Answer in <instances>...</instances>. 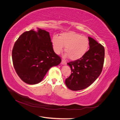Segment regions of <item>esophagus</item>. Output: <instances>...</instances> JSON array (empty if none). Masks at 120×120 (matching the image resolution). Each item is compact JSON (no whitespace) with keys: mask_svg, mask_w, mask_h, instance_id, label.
<instances>
[{"mask_svg":"<svg viewBox=\"0 0 120 120\" xmlns=\"http://www.w3.org/2000/svg\"><path fill=\"white\" fill-rule=\"evenodd\" d=\"M61 64H67V61L64 60H61Z\"/></svg>","mask_w":120,"mask_h":120,"instance_id":"esophagus-1","label":"esophagus"}]
</instances>
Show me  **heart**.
<instances>
[{
	"label": "heart",
	"mask_w": 120,
	"mask_h": 120,
	"mask_svg": "<svg viewBox=\"0 0 120 120\" xmlns=\"http://www.w3.org/2000/svg\"><path fill=\"white\" fill-rule=\"evenodd\" d=\"M52 42L56 54L62 52L64 46V50L67 52L65 55L68 56L71 60H78L84 56L90 45L88 38L74 31L64 32L60 37L54 35Z\"/></svg>",
	"instance_id": "heart-1"
}]
</instances>
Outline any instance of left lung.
I'll use <instances>...</instances> for the list:
<instances>
[{
	"instance_id": "8db88e82",
	"label": "left lung",
	"mask_w": 120,
	"mask_h": 120,
	"mask_svg": "<svg viewBox=\"0 0 120 120\" xmlns=\"http://www.w3.org/2000/svg\"><path fill=\"white\" fill-rule=\"evenodd\" d=\"M90 49L79 59L67 64L71 69V75L65 83L72 90L85 89L96 81L103 70L105 57L104 47L95 39L88 37Z\"/></svg>"
}]
</instances>
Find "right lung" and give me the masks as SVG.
<instances>
[{"instance_id": "obj_1", "label": "right lung", "mask_w": 120, "mask_h": 120, "mask_svg": "<svg viewBox=\"0 0 120 120\" xmlns=\"http://www.w3.org/2000/svg\"><path fill=\"white\" fill-rule=\"evenodd\" d=\"M12 59L17 75L30 85L41 82L49 69L61 61L54 52L49 32L39 28L20 36L13 46Z\"/></svg>"}]
</instances>
